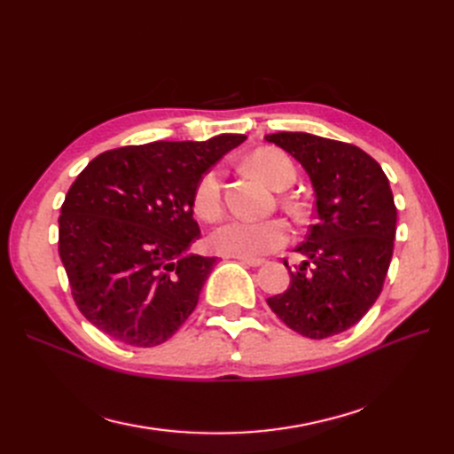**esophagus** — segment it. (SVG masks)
<instances>
[{"mask_svg":"<svg viewBox=\"0 0 454 454\" xmlns=\"http://www.w3.org/2000/svg\"><path fill=\"white\" fill-rule=\"evenodd\" d=\"M239 263L242 265H248V267H259L265 263V259H259V257H235Z\"/></svg>","mask_w":454,"mask_h":454,"instance_id":"34e87169","label":"esophagus"}]
</instances>
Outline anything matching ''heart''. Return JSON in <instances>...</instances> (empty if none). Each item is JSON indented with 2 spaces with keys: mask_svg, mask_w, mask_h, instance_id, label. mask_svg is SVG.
Instances as JSON below:
<instances>
[{
  "mask_svg": "<svg viewBox=\"0 0 454 454\" xmlns=\"http://www.w3.org/2000/svg\"><path fill=\"white\" fill-rule=\"evenodd\" d=\"M250 170L263 180L270 189L284 191L295 182V167L290 157L277 149H259L248 159ZM223 174L217 167L206 170L195 185L193 206L197 214L214 222L223 210ZM290 239V231L280 219L248 222V219H229L215 227L208 246L222 255L231 257H257L280 250Z\"/></svg>",
  "mask_w": 454,
  "mask_h": 454,
  "instance_id": "b5f03b06",
  "label": "heart"
}]
</instances>
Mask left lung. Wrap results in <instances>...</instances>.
Masks as SVG:
<instances>
[{
    "instance_id": "left-lung-1",
    "label": "left lung",
    "mask_w": 454,
    "mask_h": 454,
    "mask_svg": "<svg viewBox=\"0 0 454 454\" xmlns=\"http://www.w3.org/2000/svg\"><path fill=\"white\" fill-rule=\"evenodd\" d=\"M265 140L305 168L316 197V223L295 248L305 261L290 270V287L267 303L303 337L347 332L373 307L390 267L397 212L388 177L373 157L345 142L309 132Z\"/></svg>"
}]
</instances>
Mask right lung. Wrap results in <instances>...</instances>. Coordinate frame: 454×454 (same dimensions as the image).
Returning a JSON list of instances; mask_svg holds the SVG:
<instances>
[{"mask_svg":"<svg viewBox=\"0 0 454 454\" xmlns=\"http://www.w3.org/2000/svg\"><path fill=\"white\" fill-rule=\"evenodd\" d=\"M244 134L106 151L77 176L60 208L59 254L85 318L125 345L157 347L189 318L215 257L189 254L200 237V176Z\"/></svg>","mask_w":454,"mask_h":454,"instance_id":"right-lung-1","label":"right lung"}]
</instances>
